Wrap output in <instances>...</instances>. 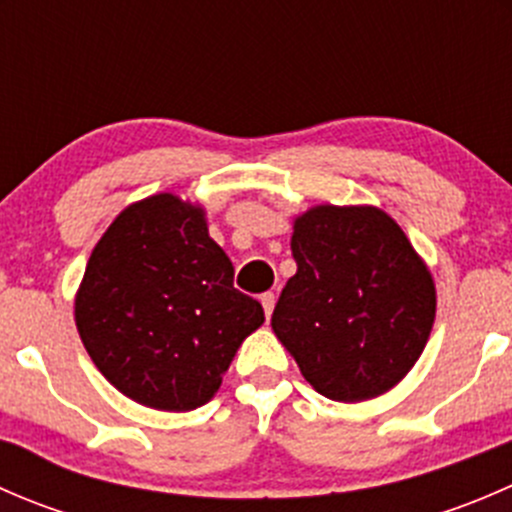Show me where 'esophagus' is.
Returning <instances> with one entry per match:
<instances>
[{"label":"esophagus","instance_id":"obj_1","mask_svg":"<svg viewBox=\"0 0 512 512\" xmlns=\"http://www.w3.org/2000/svg\"><path fill=\"white\" fill-rule=\"evenodd\" d=\"M260 302H262V309H265V317L270 319L272 317V309H275V294L272 292H265L260 297Z\"/></svg>","mask_w":512,"mask_h":512}]
</instances>
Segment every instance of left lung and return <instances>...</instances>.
Returning a JSON list of instances; mask_svg holds the SVG:
<instances>
[{
	"label": "left lung",
	"mask_w": 512,
	"mask_h": 512,
	"mask_svg": "<svg viewBox=\"0 0 512 512\" xmlns=\"http://www.w3.org/2000/svg\"><path fill=\"white\" fill-rule=\"evenodd\" d=\"M297 275L272 329L332 401H366L411 371L436 319V287L396 220L371 205H314L294 220Z\"/></svg>",
	"instance_id": "8db88e82"
}]
</instances>
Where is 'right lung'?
Here are the masks:
<instances>
[{"label":"right lung","instance_id":"right-lung-1","mask_svg":"<svg viewBox=\"0 0 512 512\" xmlns=\"http://www.w3.org/2000/svg\"><path fill=\"white\" fill-rule=\"evenodd\" d=\"M232 275L200 205L173 193L138 200L91 252L74 304L81 342L128 399L198 409L265 322L262 304L232 287Z\"/></svg>","mask_w":512,"mask_h":512}]
</instances>
